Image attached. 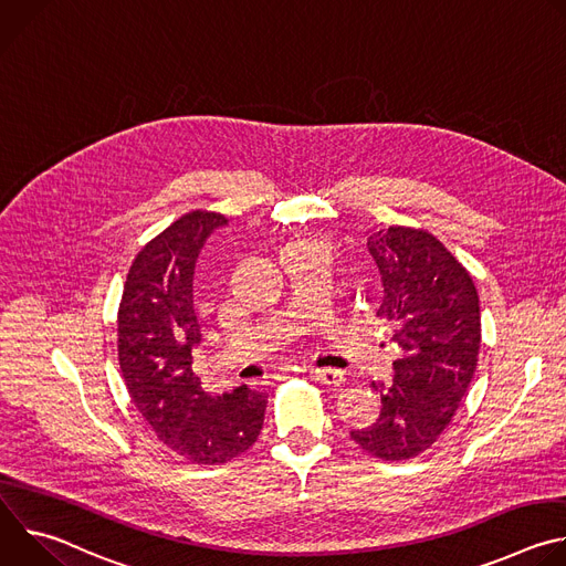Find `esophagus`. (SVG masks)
Listing matches in <instances>:
<instances>
[{
    "mask_svg": "<svg viewBox=\"0 0 566 566\" xmlns=\"http://www.w3.org/2000/svg\"><path fill=\"white\" fill-rule=\"evenodd\" d=\"M311 376L315 380H319L322 385H329V387H340L345 382V371L340 369H311Z\"/></svg>",
    "mask_w": 566,
    "mask_h": 566,
    "instance_id": "1",
    "label": "esophagus"
}]
</instances>
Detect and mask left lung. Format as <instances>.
Returning a JSON list of instances; mask_svg holds the SVG:
<instances>
[{"instance_id": "obj_1", "label": "left lung", "mask_w": 566, "mask_h": 566, "mask_svg": "<svg viewBox=\"0 0 566 566\" xmlns=\"http://www.w3.org/2000/svg\"><path fill=\"white\" fill-rule=\"evenodd\" d=\"M380 273L376 315L398 347L391 385L380 391V417L352 439L369 454L402 461L428 450L450 426L476 369L479 295L470 273L441 241L419 228L389 226L367 237Z\"/></svg>"}]
</instances>
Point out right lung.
<instances>
[{
    "instance_id": "right-lung-1",
    "label": "right lung",
    "mask_w": 566,
    "mask_h": 566,
    "mask_svg": "<svg viewBox=\"0 0 566 566\" xmlns=\"http://www.w3.org/2000/svg\"><path fill=\"white\" fill-rule=\"evenodd\" d=\"M228 219L195 210L140 249L118 306V363L140 417L192 463H226L249 450L269 396L241 385L212 396L192 369L201 343L195 269L206 239Z\"/></svg>"
}]
</instances>
